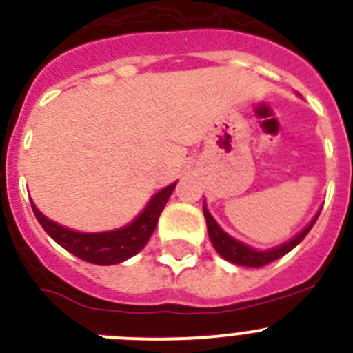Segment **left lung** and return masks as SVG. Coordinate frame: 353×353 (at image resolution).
I'll list each match as a JSON object with an SVG mask.
<instances>
[{
    "label": "left lung",
    "instance_id": "1",
    "mask_svg": "<svg viewBox=\"0 0 353 353\" xmlns=\"http://www.w3.org/2000/svg\"><path fill=\"white\" fill-rule=\"evenodd\" d=\"M203 214L205 219H207L208 236H210L215 251L219 252L224 260L232 261V263L235 265H242V267H265V265H269L270 261L285 256L286 252H290L295 245L301 244L302 240H304V236L307 235L311 228H313V224L316 223L318 215H320L316 214V217L307 224V228L302 230L295 239H292L290 242H286V244L279 245V248L276 249H269V251H256V249H251L249 245L242 244V242L235 240L233 236L228 235V233H224L219 228V224L214 221L210 212L207 210V207H203Z\"/></svg>",
    "mask_w": 353,
    "mask_h": 353
}]
</instances>
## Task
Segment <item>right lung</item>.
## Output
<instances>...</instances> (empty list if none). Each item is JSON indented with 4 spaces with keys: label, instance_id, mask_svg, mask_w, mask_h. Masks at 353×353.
<instances>
[{
    "label": "right lung",
    "instance_id": "right-lung-1",
    "mask_svg": "<svg viewBox=\"0 0 353 353\" xmlns=\"http://www.w3.org/2000/svg\"><path fill=\"white\" fill-rule=\"evenodd\" d=\"M174 185L176 183H171V185L164 187L162 191H159L154 198L150 199L148 207L141 212V215L136 217L134 223H130L125 228H120V230H114V232H72L68 228L49 221L33 203H31V208H33V214H35L40 226L46 230V233L52 240H56L61 248L72 252L74 256L88 261V263L114 265L129 260L130 256L138 254L145 248V244L154 233L155 226H157L159 215H161L162 208L166 207Z\"/></svg>",
    "mask_w": 353,
    "mask_h": 353
}]
</instances>
